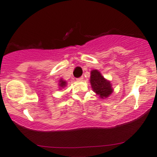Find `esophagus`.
<instances>
[{
  "instance_id": "1",
  "label": "esophagus",
  "mask_w": 157,
  "mask_h": 157,
  "mask_svg": "<svg viewBox=\"0 0 157 157\" xmlns=\"http://www.w3.org/2000/svg\"><path fill=\"white\" fill-rule=\"evenodd\" d=\"M77 80L78 81H82L84 80V77H79V78H77Z\"/></svg>"
}]
</instances>
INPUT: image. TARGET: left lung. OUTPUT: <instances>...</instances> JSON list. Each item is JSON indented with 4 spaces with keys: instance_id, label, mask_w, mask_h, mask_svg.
<instances>
[{
    "instance_id": "obj_1",
    "label": "left lung",
    "mask_w": 157,
    "mask_h": 157,
    "mask_svg": "<svg viewBox=\"0 0 157 157\" xmlns=\"http://www.w3.org/2000/svg\"><path fill=\"white\" fill-rule=\"evenodd\" d=\"M90 83L94 92L96 93L101 99L108 98L113 91L111 81L105 79L100 71L97 69L91 71Z\"/></svg>"
}]
</instances>
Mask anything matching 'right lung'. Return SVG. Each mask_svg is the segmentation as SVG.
Wrapping results in <instances>:
<instances>
[{
  "label": "right lung",
  "instance_id": "1",
  "mask_svg": "<svg viewBox=\"0 0 157 157\" xmlns=\"http://www.w3.org/2000/svg\"><path fill=\"white\" fill-rule=\"evenodd\" d=\"M66 86H67V82H66V80H64L63 78H60V80H59V83H58L59 89L62 90L63 89H64Z\"/></svg>",
  "mask_w": 157,
  "mask_h": 157
}]
</instances>
